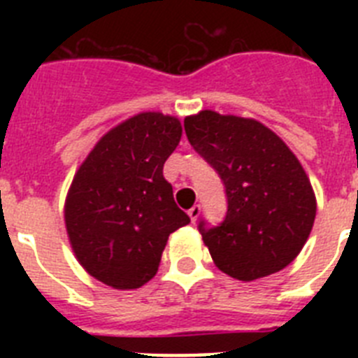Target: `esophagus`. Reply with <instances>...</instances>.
<instances>
[{"label":"esophagus","mask_w":358,"mask_h":358,"mask_svg":"<svg viewBox=\"0 0 358 358\" xmlns=\"http://www.w3.org/2000/svg\"><path fill=\"white\" fill-rule=\"evenodd\" d=\"M199 215H201V206H199V204H195V206H192L188 210V217L192 222H195V220H197Z\"/></svg>","instance_id":"obj_1"}]
</instances>
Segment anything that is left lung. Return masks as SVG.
<instances>
[{"mask_svg": "<svg viewBox=\"0 0 358 358\" xmlns=\"http://www.w3.org/2000/svg\"><path fill=\"white\" fill-rule=\"evenodd\" d=\"M185 131L226 186L224 222L210 229L199 224L215 265L240 281L285 268L301 252L317 211L294 152L258 120L210 109L186 116Z\"/></svg>", "mask_w": 358, "mask_h": 358, "instance_id": "8db88e82", "label": "left lung"}]
</instances>
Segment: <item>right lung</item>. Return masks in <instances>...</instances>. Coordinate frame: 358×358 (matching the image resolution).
Here are the masks:
<instances>
[{
	"label": "right lung",
	"instance_id": "1",
	"mask_svg": "<svg viewBox=\"0 0 358 358\" xmlns=\"http://www.w3.org/2000/svg\"><path fill=\"white\" fill-rule=\"evenodd\" d=\"M182 136L179 118L147 110L98 140L64 202L71 249L85 273L118 290L156 276L170 233L189 224L163 164Z\"/></svg>",
	"mask_w": 358,
	"mask_h": 358
}]
</instances>
